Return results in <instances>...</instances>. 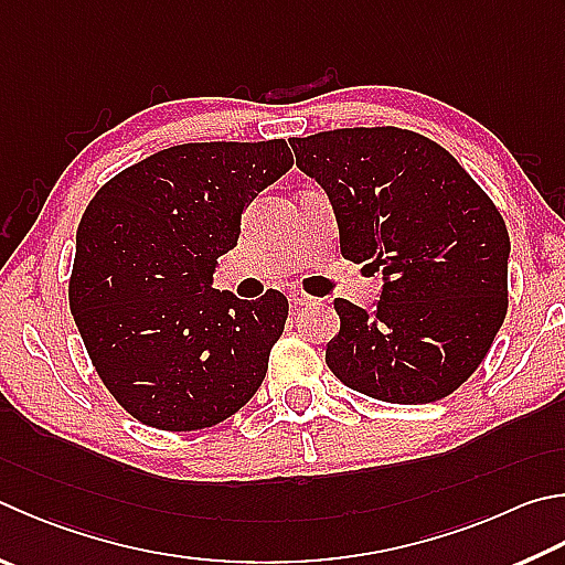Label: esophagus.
<instances>
[{"instance_id":"1","label":"esophagus","mask_w":565,"mask_h":565,"mask_svg":"<svg viewBox=\"0 0 565 565\" xmlns=\"http://www.w3.org/2000/svg\"><path fill=\"white\" fill-rule=\"evenodd\" d=\"M289 301L294 303V306H306V303H313L316 299L311 294H306V291H301V289H294L291 294H289Z\"/></svg>"}]
</instances>
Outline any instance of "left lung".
<instances>
[{
	"mask_svg": "<svg viewBox=\"0 0 565 565\" xmlns=\"http://www.w3.org/2000/svg\"><path fill=\"white\" fill-rule=\"evenodd\" d=\"M333 202L341 254L383 271L375 313L335 299L326 363L343 385L397 405L452 395L509 309V232L469 172L419 132L338 128L291 140Z\"/></svg>",
	"mask_w": 565,
	"mask_h": 565,
	"instance_id": "1",
	"label": "left lung"
}]
</instances>
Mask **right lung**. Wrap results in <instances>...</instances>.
Listing matches in <instances>:
<instances>
[{
    "label": "right lung",
    "instance_id": "right-lung-1",
    "mask_svg": "<svg viewBox=\"0 0 565 565\" xmlns=\"http://www.w3.org/2000/svg\"><path fill=\"white\" fill-rule=\"evenodd\" d=\"M291 166L281 138L184 142L88 202L68 306L98 377L138 423L204 429L259 390L289 301L274 289L244 301L210 281L239 239L242 210Z\"/></svg>",
    "mask_w": 565,
    "mask_h": 565
}]
</instances>
